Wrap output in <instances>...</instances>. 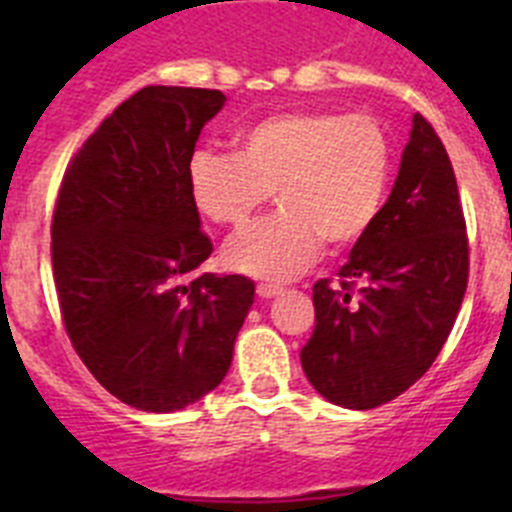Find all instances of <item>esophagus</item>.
Wrapping results in <instances>:
<instances>
[{
    "instance_id": "1",
    "label": "esophagus",
    "mask_w": 512,
    "mask_h": 512,
    "mask_svg": "<svg viewBox=\"0 0 512 512\" xmlns=\"http://www.w3.org/2000/svg\"><path fill=\"white\" fill-rule=\"evenodd\" d=\"M256 295H259L261 300H271V297L282 295V287H274V284H259V287H256Z\"/></svg>"
}]
</instances>
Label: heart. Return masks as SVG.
Here are the masks:
<instances>
[{
    "instance_id": "heart-1",
    "label": "heart",
    "mask_w": 512,
    "mask_h": 512,
    "mask_svg": "<svg viewBox=\"0 0 512 512\" xmlns=\"http://www.w3.org/2000/svg\"><path fill=\"white\" fill-rule=\"evenodd\" d=\"M238 151L200 148L187 164L192 205L217 225L243 228L274 192L279 212L225 246L228 269L287 282L330 248L354 246L382 212L392 171L387 130L369 115L279 112L251 122Z\"/></svg>"
}]
</instances>
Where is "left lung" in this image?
<instances>
[{
	"label": "left lung",
	"mask_w": 512,
	"mask_h": 512,
	"mask_svg": "<svg viewBox=\"0 0 512 512\" xmlns=\"http://www.w3.org/2000/svg\"><path fill=\"white\" fill-rule=\"evenodd\" d=\"M312 287L315 330L300 351L307 382L328 402L372 410L418 382L449 338L467 292L469 246L456 176L423 115L390 200L338 271Z\"/></svg>",
	"instance_id": "left-lung-1"
}]
</instances>
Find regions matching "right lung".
<instances>
[{"label": "right lung", "mask_w": 512, "mask_h": 512, "mask_svg": "<svg viewBox=\"0 0 512 512\" xmlns=\"http://www.w3.org/2000/svg\"><path fill=\"white\" fill-rule=\"evenodd\" d=\"M217 89L146 87L89 135L53 212V279L66 333L104 390L174 413L223 382L253 305L251 279L194 269L212 253L187 187Z\"/></svg>", "instance_id": "obj_1"}]
</instances>
